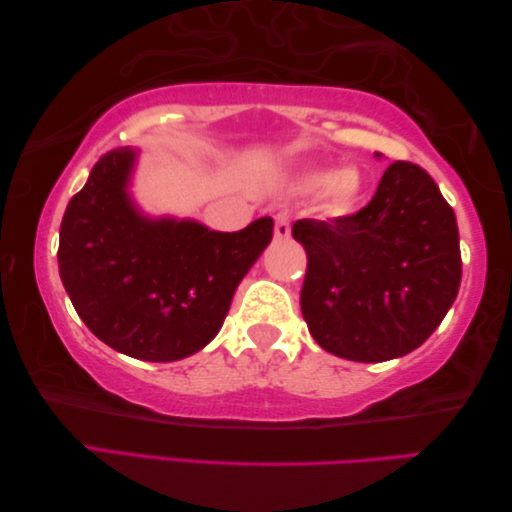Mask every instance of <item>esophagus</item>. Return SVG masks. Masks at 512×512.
<instances>
[{
    "mask_svg": "<svg viewBox=\"0 0 512 512\" xmlns=\"http://www.w3.org/2000/svg\"><path fill=\"white\" fill-rule=\"evenodd\" d=\"M290 237V213L277 211L275 213V239H288Z\"/></svg>",
    "mask_w": 512,
    "mask_h": 512,
    "instance_id": "obj_1",
    "label": "esophagus"
}]
</instances>
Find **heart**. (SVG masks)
<instances>
[{
    "label": "heart",
    "mask_w": 512,
    "mask_h": 512,
    "mask_svg": "<svg viewBox=\"0 0 512 512\" xmlns=\"http://www.w3.org/2000/svg\"><path fill=\"white\" fill-rule=\"evenodd\" d=\"M325 186L329 187L325 193H328V202L332 209L347 211L354 204L358 191H361V180H358L354 171H341L336 173L334 178L330 173H314L306 182V187L310 191H319Z\"/></svg>",
    "instance_id": "b5f03b06"
}]
</instances>
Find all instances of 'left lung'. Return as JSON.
<instances>
[{
	"label": "left lung",
	"instance_id": "left-lung-1",
	"mask_svg": "<svg viewBox=\"0 0 512 512\" xmlns=\"http://www.w3.org/2000/svg\"><path fill=\"white\" fill-rule=\"evenodd\" d=\"M292 237L308 255L303 319L325 352L347 361L380 363L413 352L458 297L455 213L429 173L411 162L389 165L361 211L330 222L297 220Z\"/></svg>",
	"mask_w": 512,
	"mask_h": 512
}]
</instances>
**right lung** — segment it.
Returning a JSON list of instances; mask_svg holds the SVG:
<instances>
[{
	"mask_svg": "<svg viewBox=\"0 0 512 512\" xmlns=\"http://www.w3.org/2000/svg\"><path fill=\"white\" fill-rule=\"evenodd\" d=\"M136 151L96 162L59 233V275L76 314L112 350L140 361L191 356L220 332L239 281L273 239V217L220 233L149 220L129 200Z\"/></svg>",
	"mask_w": 512,
	"mask_h": 512,
	"instance_id": "1",
	"label": "right lung"
}]
</instances>
